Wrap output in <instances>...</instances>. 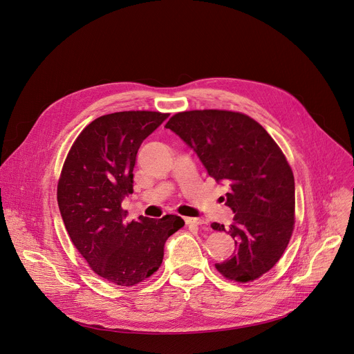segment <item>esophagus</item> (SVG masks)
<instances>
[{
	"mask_svg": "<svg viewBox=\"0 0 354 354\" xmlns=\"http://www.w3.org/2000/svg\"><path fill=\"white\" fill-rule=\"evenodd\" d=\"M185 223H186V225H196V227L205 224V221L201 220V218H192V217L185 218Z\"/></svg>",
	"mask_w": 354,
	"mask_h": 354,
	"instance_id": "34e87169",
	"label": "esophagus"
}]
</instances>
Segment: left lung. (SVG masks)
<instances>
[{
  "label": "left lung",
  "mask_w": 354,
  "mask_h": 354,
  "mask_svg": "<svg viewBox=\"0 0 354 354\" xmlns=\"http://www.w3.org/2000/svg\"><path fill=\"white\" fill-rule=\"evenodd\" d=\"M165 127L194 151L212 178L230 186L225 205L235 216L228 234L236 250L216 269L241 283L269 272L294 230V176L279 145L258 122L239 112H180ZM212 227L225 231L218 223Z\"/></svg>",
  "instance_id": "1"
}]
</instances>
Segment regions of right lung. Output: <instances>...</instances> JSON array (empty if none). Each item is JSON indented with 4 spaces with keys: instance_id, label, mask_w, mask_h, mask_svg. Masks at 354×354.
<instances>
[{
    "instance_id": "add662e5",
    "label": "right lung",
    "mask_w": 354,
    "mask_h": 354,
    "mask_svg": "<svg viewBox=\"0 0 354 354\" xmlns=\"http://www.w3.org/2000/svg\"><path fill=\"white\" fill-rule=\"evenodd\" d=\"M168 116L131 111L95 119L74 141L59 179V209L74 246L97 276L118 286L157 272L167 239L185 225L174 214L127 223L122 209L133 193L137 151Z\"/></svg>"
}]
</instances>
